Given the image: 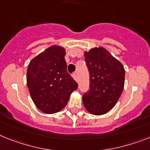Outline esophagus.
Here are the masks:
<instances>
[{
	"instance_id": "1",
	"label": "esophagus",
	"mask_w": 150,
	"mask_h": 150,
	"mask_svg": "<svg viewBox=\"0 0 150 150\" xmlns=\"http://www.w3.org/2000/svg\"><path fill=\"white\" fill-rule=\"evenodd\" d=\"M72 78L74 79V80H75L76 81H78V75L76 73H74L72 75Z\"/></svg>"
}]
</instances>
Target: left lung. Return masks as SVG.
Here are the masks:
<instances>
[{
  "mask_svg": "<svg viewBox=\"0 0 150 150\" xmlns=\"http://www.w3.org/2000/svg\"><path fill=\"white\" fill-rule=\"evenodd\" d=\"M90 75V89L82 97L90 114L102 115L115 106L124 87L125 69L120 61L104 47L85 52Z\"/></svg>",
  "mask_w": 150,
  "mask_h": 150,
  "instance_id": "left-lung-1",
  "label": "left lung"
}]
</instances>
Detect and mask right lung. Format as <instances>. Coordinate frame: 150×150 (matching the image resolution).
Listing matches in <instances>:
<instances>
[{"instance_id": "obj_1", "label": "right lung", "mask_w": 150, "mask_h": 150, "mask_svg": "<svg viewBox=\"0 0 150 150\" xmlns=\"http://www.w3.org/2000/svg\"><path fill=\"white\" fill-rule=\"evenodd\" d=\"M65 50L53 45L34 57L27 67L26 83L36 108L46 114L63 109L77 82L67 71Z\"/></svg>"}]
</instances>
